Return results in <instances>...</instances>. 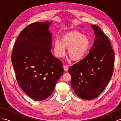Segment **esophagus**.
<instances>
[{
	"label": "esophagus",
	"mask_w": 121,
	"mask_h": 121,
	"mask_svg": "<svg viewBox=\"0 0 121 121\" xmlns=\"http://www.w3.org/2000/svg\"><path fill=\"white\" fill-rule=\"evenodd\" d=\"M63 69H64V70L65 71H66V72H67V71L68 70V69H69V67H68V66L66 65H63Z\"/></svg>",
	"instance_id": "obj_1"
}]
</instances>
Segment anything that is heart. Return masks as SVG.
Segmentation results:
<instances>
[{
	"mask_svg": "<svg viewBox=\"0 0 121 121\" xmlns=\"http://www.w3.org/2000/svg\"><path fill=\"white\" fill-rule=\"evenodd\" d=\"M90 47L91 41L88 37L77 30H71L63 34L60 40L55 42L54 49L56 56L62 57L65 55V48H68L69 57L77 61L85 56Z\"/></svg>",
	"mask_w": 121,
	"mask_h": 121,
	"instance_id": "1",
	"label": "heart"
}]
</instances>
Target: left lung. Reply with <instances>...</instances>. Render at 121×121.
I'll return each instance as SVG.
<instances>
[{
	"label": "left lung",
	"mask_w": 121,
	"mask_h": 121,
	"mask_svg": "<svg viewBox=\"0 0 121 121\" xmlns=\"http://www.w3.org/2000/svg\"><path fill=\"white\" fill-rule=\"evenodd\" d=\"M94 44L82 60L70 66L71 86L84 100L97 98L106 87L113 73L114 52L108 37L97 26Z\"/></svg>",
	"instance_id": "left-lung-1"
}]
</instances>
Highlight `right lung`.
I'll return each instance as SVG.
<instances>
[{
    "instance_id": "right-lung-1",
    "label": "right lung",
    "mask_w": 121,
    "mask_h": 121,
    "mask_svg": "<svg viewBox=\"0 0 121 121\" xmlns=\"http://www.w3.org/2000/svg\"><path fill=\"white\" fill-rule=\"evenodd\" d=\"M51 22L31 23L20 32L13 46L12 62L18 84L36 101L50 96L63 73V63L52 54Z\"/></svg>"
}]
</instances>
